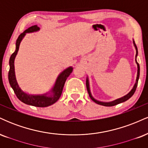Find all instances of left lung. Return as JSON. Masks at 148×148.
<instances>
[{
    "instance_id": "1",
    "label": "left lung",
    "mask_w": 148,
    "mask_h": 148,
    "mask_svg": "<svg viewBox=\"0 0 148 148\" xmlns=\"http://www.w3.org/2000/svg\"><path fill=\"white\" fill-rule=\"evenodd\" d=\"M134 47H135V48H136V64H137L138 71H137V76H136V80L135 84H134V87H133V88H132V90H131L130 92L128 93V94L126 95L123 97H121V98H119V99H115L113 101H110V102H103V101H98V100L95 99L92 96V94L90 92V90L89 81H88V78L87 77V79H86V88H87L88 92V94H89V96H90V99L92 100L93 101H95V102L97 103V104L102 105V106H115V105L118 104V103H120L124 102V101H127V100H128L129 99H130L131 97H132L134 94L136 90L137 85H138V79H139V76H140V66H139V64L138 63V62H137V60H136V56H138V49H137L136 45L134 41Z\"/></svg>"
}]
</instances>
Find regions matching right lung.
Returning a JSON list of instances; mask_svg holds the SVG:
<instances>
[{"label": "right lung", "instance_id": "add662e5", "mask_svg": "<svg viewBox=\"0 0 148 148\" xmlns=\"http://www.w3.org/2000/svg\"><path fill=\"white\" fill-rule=\"evenodd\" d=\"M39 30H40V28L37 25H33V26L30 27L28 29L25 30L23 33H22L18 36L16 42V50L12 54L10 58V70L9 73H8V80H9L10 86L14 90L15 95L22 102L25 103V104L31 105V106L36 107H47L53 104L60 97L64 83H65L67 77L72 72L73 68L72 67H69L68 68L64 69L63 72H62L59 74L55 83V85L53 87L51 90L50 91L51 92L50 95H47L49 92L44 95H29L28 93H25V92L22 90L21 88L18 86L16 79V76H15L14 59L16 54H17L20 43H21L23 37L25 36V33L37 32Z\"/></svg>", "mask_w": 148, "mask_h": 148}]
</instances>
